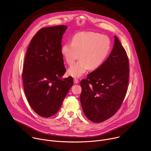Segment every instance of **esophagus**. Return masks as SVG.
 <instances>
[{"instance_id":"1","label":"esophagus","mask_w":151,"mask_h":151,"mask_svg":"<svg viewBox=\"0 0 151 151\" xmlns=\"http://www.w3.org/2000/svg\"><path fill=\"white\" fill-rule=\"evenodd\" d=\"M74 83H79V81H78V79H76V78H74Z\"/></svg>"}]
</instances>
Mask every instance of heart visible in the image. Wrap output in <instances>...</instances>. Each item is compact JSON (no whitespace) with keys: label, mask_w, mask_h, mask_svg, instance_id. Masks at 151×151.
I'll use <instances>...</instances> for the list:
<instances>
[{"label":"heart","mask_w":151,"mask_h":151,"mask_svg":"<svg viewBox=\"0 0 151 151\" xmlns=\"http://www.w3.org/2000/svg\"><path fill=\"white\" fill-rule=\"evenodd\" d=\"M111 48L109 37L92 32L75 34L72 42L64 44L61 54L66 63L70 65L79 57L80 60L71 66L68 70L70 76L79 78L89 69L96 70L104 63Z\"/></svg>","instance_id":"1"}]
</instances>
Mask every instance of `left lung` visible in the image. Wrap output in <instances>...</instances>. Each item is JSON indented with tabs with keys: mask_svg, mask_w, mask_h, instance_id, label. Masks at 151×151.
<instances>
[{
	"mask_svg": "<svg viewBox=\"0 0 151 151\" xmlns=\"http://www.w3.org/2000/svg\"><path fill=\"white\" fill-rule=\"evenodd\" d=\"M129 72L126 51L115 36L114 48L108 58L81 81V103L88 119L101 122L116 114L127 94Z\"/></svg>",
	"mask_w": 151,
	"mask_h": 151,
	"instance_id": "left-lung-1",
	"label": "left lung"
}]
</instances>
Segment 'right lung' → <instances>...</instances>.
<instances>
[{
    "mask_svg": "<svg viewBox=\"0 0 151 151\" xmlns=\"http://www.w3.org/2000/svg\"><path fill=\"white\" fill-rule=\"evenodd\" d=\"M64 25L44 27L33 37L27 50L22 78L27 100L32 109L42 117L55 115L73 84L66 72L61 52Z\"/></svg>",
    "mask_w": 151,
    "mask_h": 151,
    "instance_id": "add662e5",
    "label": "right lung"
}]
</instances>
